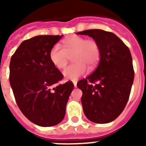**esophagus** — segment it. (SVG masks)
<instances>
[{
  "label": "esophagus",
  "instance_id": "esophagus-1",
  "mask_svg": "<svg viewBox=\"0 0 146 146\" xmlns=\"http://www.w3.org/2000/svg\"><path fill=\"white\" fill-rule=\"evenodd\" d=\"M77 80H74L73 81V84H74V88H76L77 87Z\"/></svg>",
  "mask_w": 146,
  "mask_h": 146
}]
</instances>
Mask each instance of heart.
Here are the masks:
<instances>
[{"label":"heart","mask_w":146,"mask_h":146,"mask_svg":"<svg viewBox=\"0 0 146 146\" xmlns=\"http://www.w3.org/2000/svg\"><path fill=\"white\" fill-rule=\"evenodd\" d=\"M63 47L56 44L50 51V59L52 64L59 69H64L72 56L73 64L64 71L66 80H75L87 71L94 70L99 64L101 58V48L94 39L74 35L63 40Z\"/></svg>","instance_id":"b5f03b06"}]
</instances>
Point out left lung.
I'll return each mask as SVG.
<instances>
[{"instance_id": "obj_1", "label": "left lung", "mask_w": 146, "mask_h": 146, "mask_svg": "<svg viewBox=\"0 0 146 146\" xmlns=\"http://www.w3.org/2000/svg\"><path fill=\"white\" fill-rule=\"evenodd\" d=\"M77 34L92 37L101 48L96 70L77 84L82 91L83 112L94 123H110L123 112L129 97L135 76L131 52L111 32L91 29Z\"/></svg>"}]
</instances>
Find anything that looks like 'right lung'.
Masks as SVG:
<instances>
[{
    "label": "right lung",
    "instance_id": "obj_1",
    "mask_svg": "<svg viewBox=\"0 0 146 146\" xmlns=\"http://www.w3.org/2000/svg\"><path fill=\"white\" fill-rule=\"evenodd\" d=\"M61 36L42 35L23 41L9 65V82L18 107L29 121L40 126L57 125L64 119L74 88L52 64L50 51Z\"/></svg>",
    "mask_w": 146,
    "mask_h": 146
}]
</instances>
